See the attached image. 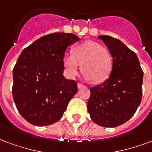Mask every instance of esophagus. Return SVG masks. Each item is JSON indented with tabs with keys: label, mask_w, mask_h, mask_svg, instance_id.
I'll list each match as a JSON object with an SVG mask.
<instances>
[{
	"label": "esophagus",
	"mask_w": 152,
	"mask_h": 152,
	"mask_svg": "<svg viewBox=\"0 0 152 152\" xmlns=\"http://www.w3.org/2000/svg\"><path fill=\"white\" fill-rule=\"evenodd\" d=\"M83 87H85V85H82V84H80V83H78V84H77V88H83Z\"/></svg>",
	"instance_id": "esophagus-1"
}]
</instances>
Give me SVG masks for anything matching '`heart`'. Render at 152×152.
I'll list each match as a JSON object with an SVG mask.
<instances>
[{
    "instance_id": "1",
    "label": "heart",
    "mask_w": 152,
    "mask_h": 152,
    "mask_svg": "<svg viewBox=\"0 0 152 152\" xmlns=\"http://www.w3.org/2000/svg\"><path fill=\"white\" fill-rule=\"evenodd\" d=\"M63 65L70 78L77 75L81 65L86 79H90L93 83H102L109 78L113 63L108 49L96 42L86 41L75 46L72 55L64 57Z\"/></svg>"
}]
</instances>
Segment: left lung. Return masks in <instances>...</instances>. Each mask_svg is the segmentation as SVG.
Returning <instances> with one entry per match:
<instances>
[{"label":"left lung","instance_id":"8db88e82","mask_svg":"<svg viewBox=\"0 0 152 152\" xmlns=\"http://www.w3.org/2000/svg\"><path fill=\"white\" fill-rule=\"evenodd\" d=\"M113 57L110 77L90 88L88 111L96 124L116 127L131 118L142 101V72L136 54L117 39L98 37Z\"/></svg>","mask_w":152,"mask_h":152}]
</instances>
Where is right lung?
Returning a JSON list of instances; mask_svg holds the SVG:
<instances>
[{
  "label": "right lung",
  "instance_id": "obj_1",
  "mask_svg": "<svg viewBox=\"0 0 152 152\" xmlns=\"http://www.w3.org/2000/svg\"><path fill=\"white\" fill-rule=\"evenodd\" d=\"M79 39L72 34H50L19 56L12 93L18 110L30 124L43 126L58 122L77 93V83L63 75V59L67 47Z\"/></svg>",
  "mask_w": 152,
  "mask_h": 152
}]
</instances>
